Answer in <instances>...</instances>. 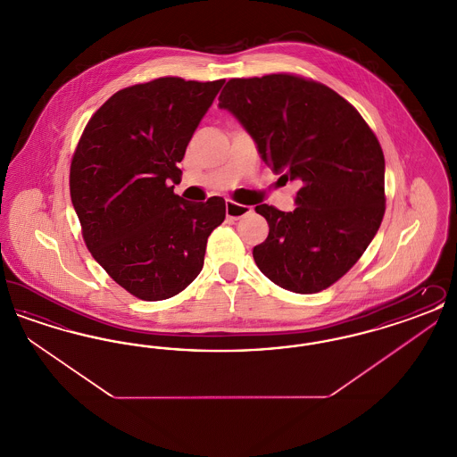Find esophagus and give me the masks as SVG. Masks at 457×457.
<instances>
[{
	"mask_svg": "<svg viewBox=\"0 0 457 457\" xmlns=\"http://www.w3.org/2000/svg\"><path fill=\"white\" fill-rule=\"evenodd\" d=\"M252 211L253 209L248 207V205H241V204H237L235 200H226V216H228V219H235L237 220V219L250 214Z\"/></svg>",
	"mask_w": 457,
	"mask_h": 457,
	"instance_id": "esophagus-1",
	"label": "esophagus"
}]
</instances>
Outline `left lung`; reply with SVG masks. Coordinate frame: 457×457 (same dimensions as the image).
Instances as JSON below:
<instances>
[{
	"label": "left lung",
	"instance_id": "1",
	"mask_svg": "<svg viewBox=\"0 0 457 457\" xmlns=\"http://www.w3.org/2000/svg\"><path fill=\"white\" fill-rule=\"evenodd\" d=\"M219 108L238 118L265 164L300 183L293 212L255 207L269 222V237L253 248L259 269L300 295L337 283L386 212V161L375 133L336 90L295 73L231 79Z\"/></svg>",
	"mask_w": 457,
	"mask_h": 457
}]
</instances>
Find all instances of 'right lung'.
I'll list each match as a JSON object with an SVG mask.
<instances>
[{
    "label": "right lung",
    "mask_w": 457,
    "mask_h": 457,
    "mask_svg": "<svg viewBox=\"0 0 457 457\" xmlns=\"http://www.w3.org/2000/svg\"><path fill=\"white\" fill-rule=\"evenodd\" d=\"M224 80L161 77L112 94L88 120L70 166V196L92 257L144 302L195 279L207 238L226 218L211 196L176 195L187 145Z\"/></svg>",
    "instance_id": "1"
}]
</instances>
